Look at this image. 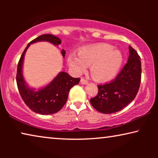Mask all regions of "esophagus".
I'll return each mask as SVG.
<instances>
[{"mask_svg":"<svg viewBox=\"0 0 158 158\" xmlns=\"http://www.w3.org/2000/svg\"><path fill=\"white\" fill-rule=\"evenodd\" d=\"M81 83L82 84H83V85H85V84H88V82L87 80H85L84 78H81Z\"/></svg>","mask_w":158,"mask_h":158,"instance_id":"esophagus-1","label":"esophagus"}]
</instances>
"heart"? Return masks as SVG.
I'll return each mask as SVG.
<instances>
[{
    "mask_svg": "<svg viewBox=\"0 0 158 158\" xmlns=\"http://www.w3.org/2000/svg\"><path fill=\"white\" fill-rule=\"evenodd\" d=\"M123 57L118 49L112 45L96 44L81 47L78 55L70 53L68 63L75 74L81 75L90 65V73L100 82L111 81L116 76L122 64Z\"/></svg>",
    "mask_w": 158,
    "mask_h": 158,
    "instance_id": "b5f03b06",
    "label": "heart"
}]
</instances>
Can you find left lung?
Masks as SVG:
<instances>
[{
    "mask_svg": "<svg viewBox=\"0 0 158 158\" xmlns=\"http://www.w3.org/2000/svg\"><path fill=\"white\" fill-rule=\"evenodd\" d=\"M128 61L114 80L98 85L97 96L90 99L95 109L103 114H114L128 106L137 96L141 83V61L130 45Z\"/></svg>",
    "mask_w": 158,
    "mask_h": 158,
    "instance_id": "left-lung-1",
    "label": "left lung"
}]
</instances>
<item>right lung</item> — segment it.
Returning <instances> with one entry per match:
<instances>
[{
	"instance_id": "right-lung-1",
	"label": "right lung",
	"mask_w": 158,
	"mask_h": 158,
	"mask_svg": "<svg viewBox=\"0 0 158 158\" xmlns=\"http://www.w3.org/2000/svg\"><path fill=\"white\" fill-rule=\"evenodd\" d=\"M40 41H47L55 46H58L62 43L59 38L52 34H43L30 42L23 52L19 61L16 83L19 94L26 105L35 113L49 115L57 113L64 106L68 98L70 88L75 85H77L81 78H75L71 77L68 73L60 72L50 83L42 89L35 90L28 87L22 75L23 57L29 45ZM62 55L63 57L65 55L64 49L62 50Z\"/></svg>"
}]
</instances>
